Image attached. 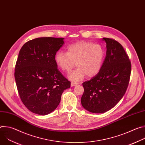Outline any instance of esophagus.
<instances>
[{"instance_id":"esophagus-1","label":"esophagus","mask_w":145,"mask_h":145,"mask_svg":"<svg viewBox=\"0 0 145 145\" xmlns=\"http://www.w3.org/2000/svg\"><path fill=\"white\" fill-rule=\"evenodd\" d=\"M78 84V83H77V82H71V87H74L75 86H77Z\"/></svg>"}]
</instances>
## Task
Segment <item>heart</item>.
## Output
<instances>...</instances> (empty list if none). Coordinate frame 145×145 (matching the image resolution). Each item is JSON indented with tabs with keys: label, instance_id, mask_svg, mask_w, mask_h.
Instances as JSON below:
<instances>
[{
	"label": "heart",
	"instance_id": "1",
	"mask_svg": "<svg viewBox=\"0 0 145 145\" xmlns=\"http://www.w3.org/2000/svg\"><path fill=\"white\" fill-rule=\"evenodd\" d=\"M105 57V50L100 44L82 40L68 46L67 53L58 51L54 59L57 66L64 72H69L74 67L68 77L73 81H80L86 76L91 78L101 69Z\"/></svg>",
	"mask_w": 145,
	"mask_h": 145
}]
</instances>
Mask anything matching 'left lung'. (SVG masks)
Wrapping results in <instances>:
<instances>
[{"label":"left lung","mask_w":145,"mask_h":145,"mask_svg":"<svg viewBox=\"0 0 145 145\" xmlns=\"http://www.w3.org/2000/svg\"><path fill=\"white\" fill-rule=\"evenodd\" d=\"M106 43V56L99 72L84 82L82 106L96 114L115 107L125 95L129 86L131 65L121 45L112 38H103Z\"/></svg>","instance_id":"left-lung-1"}]
</instances>
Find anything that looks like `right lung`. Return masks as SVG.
I'll use <instances>...</instances> for the list:
<instances>
[{
    "mask_svg": "<svg viewBox=\"0 0 145 145\" xmlns=\"http://www.w3.org/2000/svg\"><path fill=\"white\" fill-rule=\"evenodd\" d=\"M64 39L37 38L29 40L19 51L14 73L16 84L24 105L34 114L45 115L53 112L64 91L71 87L54 59Z\"/></svg>",
    "mask_w": 145,
    "mask_h": 145,
    "instance_id": "obj_1",
    "label": "right lung"
}]
</instances>
